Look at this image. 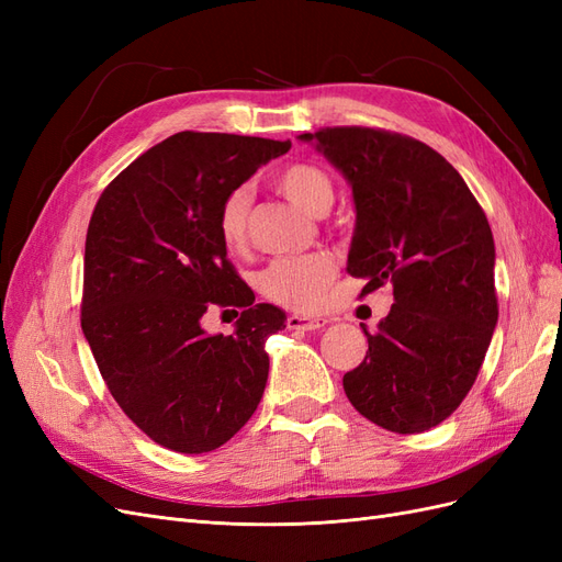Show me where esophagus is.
I'll list each match as a JSON object with an SVG mask.
<instances>
[{
	"label": "esophagus",
	"mask_w": 562,
	"mask_h": 562,
	"mask_svg": "<svg viewBox=\"0 0 562 562\" xmlns=\"http://www.w3.org/2000/svg\"><path fill=\"white\" fill-rule=\"evenodd\" d=\"M288 328L291 330H318L328 323V318L323 316H300V314H291L288 316Z\"/></svg>",
	"instance_id": "obj_1"
}]
</instances>
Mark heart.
<instances>
[{"instance_id": "b5f03b06", "label": "heart", "mask_w": 562, "mask_h": 562, "mask_svg": "<svg viewBox=\"0 0 562 562\" xmlns=\"http://www.w3.org/2000/svg\"><path fill=\"white\" fill-rule=\"evenodd\" d=\"M277 190L310 215H326L335 201V182L316 164H291L274 180ZM250 190L234 187L220 203L217 234L227 250H241L248 239ZM337 265L328 252L295 255L271 262L260 274V291L288 310H312L333 283Z\"/></svg>"}]
</instances>
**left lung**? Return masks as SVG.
<instances>
[{
    "label": "left lung",
    "mask_w": 562,
    "mask_h": 562,
    "mask_svg": "<svg viewBox=\"0 0 562 562\" xmlns=\"http://www.w3.org/2000/svg\"><path fill=\"white\" fill-rule=\"evenodd\" d=\"M353 192L347 271L363 295L394 285V304L342 384L378 427L419 434L473 386L497 326L495 241L467 182L411 135L366 126L302 133Z\"/></svg>",
    "instance_id": "1"
}]
</instances>
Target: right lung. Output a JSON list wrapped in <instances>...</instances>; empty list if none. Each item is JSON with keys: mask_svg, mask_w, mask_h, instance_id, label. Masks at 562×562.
Segmentation results:
<instances>
[{"mask_svg": "<svg viewBox=\"0 0 562 562\" xmlns=\"http://www.w3.org/2000/svg\"><path fill=\"white\" fill-rule=\"evenodd\" d=\"M288 149L291 140L182 131L128 164L93 209L81 330L119 407L168 450L225 446L265 394V342L285 314L255 304L220 241L217 211ZM213 303L243 310L227 338L200 328Z\"/></svg>", "mask_w": 562, "mask_h": 562, "instance_id": "1", "label": "right lung"}]
</instances>
